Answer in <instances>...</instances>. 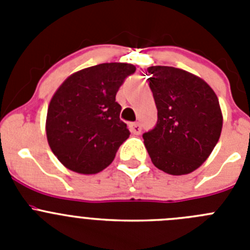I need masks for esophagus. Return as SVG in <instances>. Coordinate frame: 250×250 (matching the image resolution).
<instances>
[{"mask_svg":"<svg viewBox=\"0 0 250 250\" xmlns=\"http://www.w3.org/2000/svg\"><path fill=\"white\" fill-rule=\"evenodd\" d=\"M129 129L130 131H131V134H134V135H139L141 132V125L139 123H131L129 125Z\"/></svg>","mask_w":250,"mask_h":250,"instance_id":"obj_1","label":"esophagus"}]
</instances>
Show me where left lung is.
Here are the masks:
<instances>
[{
  "label": "left lung",
  "mask_w": 250,
  "mask_h": 250,
  "mask_svg": "<svg viewBox=\"0 0 250 250\" xmlns=\"http://www.w3.org/2000/svg\"><path fill=\"white\" fill-rule=\"evenodd\" d=\"M149 86L158 124L145 132L152 164L170 175L193 173L219 140L223 114L214 90L202 77L171 66H150Z\"/></svg>",
  "instance_id": "1"
}]
</instances>
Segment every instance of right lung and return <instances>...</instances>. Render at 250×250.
Returning <instances> with one entry per match:
<instances>
[{
  "label": "right lung",
  "instance_id": "obj_1",
  "mask_svg": "<svg viewBox=\"0 0 250 250\" xmlns=\"http://www.w3.org/2000/svg\"><path fill=\"white\" fill-rule=\"evenodd\" d=\"M131 63L86 67L66 79L48 104L46 136L59 161L75 173L98 174L109 167L130 132L115 101Z\"/></svg>",
  "mask_w": 250,
  "mask_h": 250
}]
</instances>
